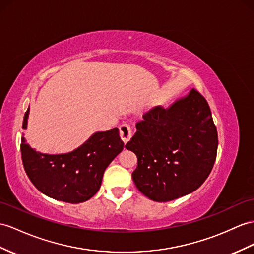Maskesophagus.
<instances>
[{"mask_svg":"<svg viewBox=\"0 0 254 254\" xmlns=\"http://www.w3.org/2000/svg\"><path fill=\"white\" fill-rule=\"evenodd\" d=\"M120 135L123 140L124 143H127V142L131 138V128L126 123H123L120 126Z\"/></svg>","mask_w":254,"mask_h":254,"instance_id":"esophagus-1","label":"esophagus"}]
</instances>
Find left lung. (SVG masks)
Masks as SVG:
<instances>
[{
	"mask_svg": "<svg viewBox=\"0 0 254 254\" xmlns=\"http://www.w3.org/2000/svg\"><path fill=\"white\" fill-rule=\"evenodd\" d=\"M125 147L138 158L135 187L148 198L166 202L198 189L211 172L218 151V131L210 107L191 89L169 109L154 108L135 124Z\"/></svg>",
	"mask_w": 254,
	"mask_h": 254,
	"instance_id": "left-lung-1",
	"label": "left lung"
}]
</instances>
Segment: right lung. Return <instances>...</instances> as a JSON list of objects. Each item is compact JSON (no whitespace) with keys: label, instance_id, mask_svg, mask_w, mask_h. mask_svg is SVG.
Returning a JSON list of instances; mask_svg holds the SVG:
<instances>
[{"label":"right lung","instance_id":"right-lung-1","mask_svg":"<svg viewBox=\"0 0 254 254\" xmlns=\"http://www.w3.org/2000/svg\"><path fill=\"white\" fill-rule=\"evenodd\" d=\"M29 108L22 128H27ZM124 148L117 128L96 132L75 151L60 155L35 152L22 138L20 150L23 168L30 181L43 194L69 203L90 199L101 187L110 163Z\"/></svg>","mask_w":254,"mask_h":254}]
</instances>
